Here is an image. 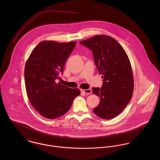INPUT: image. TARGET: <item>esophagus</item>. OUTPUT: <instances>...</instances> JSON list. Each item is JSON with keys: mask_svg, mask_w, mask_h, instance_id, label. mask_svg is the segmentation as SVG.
<instances>
[{"mask_svg": "<svg viewBox=\"0 0 160 160\" xmlns=\"http://www.w3.org/2000/svg\"><path fill=\"white\" fill-rule=\"evenodd\" d=\"M80 91L81 92L87 93V94H90L91 93L92 90L91 89H80Z\"/></svg>", "mask_w": 160, "mask_h": 160, "instance_id": "obj_1", "label": "esophagus"}]
</instances>
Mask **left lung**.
Returning a JSON list of instances; mask_svg holds the SVG:
<instances>
[{
  "label": "left lung",
  "mask_w": 160,
  "mask_h": 160,
  "mask_svg": "<svg viewBox=\"0 0 160 160\" xmlns=\"http://www.w3.org/2000/svg\"><path fill=\"white\" fill-rule=\"evenodd\" d=\"M80 43L91 50L103 79L101 88H92L100 100L93 111L101 118L112 119L124 109L132 96L134 78L129 57L122 46L109 36L96 35Z\"/></svg>",
  "instance_id": "left-lung-1"
}]
</instances>
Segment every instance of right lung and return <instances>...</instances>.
<instances>
[{
    "label": "right lung",
    "instance_id": "right-lung-1",
    "mask_svg": "<svg viewBox=\"0 0 160 160\" xmlns=\"http://www.w3.org/2000/svg\"><path fill=\"white\" fill-rule=\"evenodd\" d=\"M76 42L44 41L30 54L24 68L25 86L32 107L43 117L53 119L65 114L71 107L78 89H71L55 79H60Z\"/></svg>",
    "mask_w": 160,
    "mask_h": 160
}]
</instances>
